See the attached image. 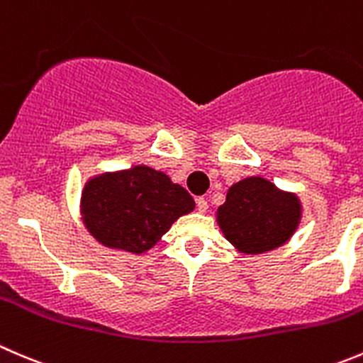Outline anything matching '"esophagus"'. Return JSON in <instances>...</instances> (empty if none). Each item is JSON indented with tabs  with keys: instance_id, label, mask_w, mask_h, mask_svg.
Returning a JSON list of instances; mask_svg holds the SVG:
<instances>
[{
	"instance_id": "obj_1",
	"label": "esophagus",
	"mask_w": 363,
	"mask_h": 363,
	"mask_svg": "<svg viewBox=\"0 0 363 363\" xmlns=\"http://www.w3.org/2000/svg\"><path fill=\"white\" fill-rule=\"evenodd\" d=\"M196 204H197V210H199L201 213H204V211L208 210V201L204 199V197H197Z\"/></svg>"
}]
</instances>
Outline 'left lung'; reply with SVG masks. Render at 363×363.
Instances as JSON below:
<instances>
[{
    "instance_id": "left-lung-1",
    "label": "left lung",
    "mask_w": 363,
    "mask_h": 363,
    "mask_svg": "<svg viewBox=\"0 0 363 363\" xmlns=\"http://www.w3.org/2000/svg\"><path fill=\"white\" fill-rule=\"evenodd\" d=\"M217 218L225 238L236 249L261 254L281 247L295 233L300 201L263 178H245L229 189Z\"/></svg>"
}]
</instances>
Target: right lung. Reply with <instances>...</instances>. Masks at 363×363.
Instances as JSON below:
<instances>
[{
    "instance_id": "add662e5",
    "label": "right lung",
    "mask_w": 363,
    "mask_h": 363,
    "mask_svg": "<svg viewBox=\"0 0 363 363\" xmlns=\"http://www.w3.org/2000/svg\"><path fill=\"white\" fill-rule=\"evenodd\" d=\"M192 210L194 199L183 186L146 166L100 174L82 192L88 231L106 247L134 254L152 249L178 217Z\"/></svg>"
}]
</instances>
